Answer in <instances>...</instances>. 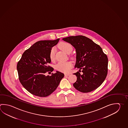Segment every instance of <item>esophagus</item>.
<instances>
[{"label": "esophagus", "mask_w": 128, "mask_h": 128, "mask_svg": "<svg viewBox=\"0 0 128 128\" xmlns=\"http://www.w3.org/2000/svg\"><path fill=\"white\" fill-rule=\"evenodd\" d=\"M69 74H65V76H69Z\"/></svg>", "instance_id": "obj_1"}]
</instances>
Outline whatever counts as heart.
<instances>
[{
    "mask_svg": "<svg viewBox=\"0 0 128 128\" xmlns=\"http://www.w3.org/2000/svg\"><path fill=\"white\" fill-rule=\"evenodd\" d=\"M59 47L63 51H64L66 53L69 54L72 51L73 48L72 45L70 44L62 42L59 44ZM55 49L54 48H52L50 52L49 57L50 59L52 61H53L55 60ZM73 64L72 62L70 61L64 62H59L56 66V70L60 71L66 73L70 71V69L72 67Z\"/></svg>",
    "mask_w": 128,
    "mask_h": 128,
    "instance_id": "b5f03b06",
    "label": "heart"
}]
</instances>
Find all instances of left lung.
<instances>
[{
    "label": "left lung",
    "instance_id": "1",
    "mask_svg": "<svg viewBox=\"0 0 128 128\" xmlns=\"http://www.w3.org/2000/svg\"><path fill=\"white\" fill-rule=\"evenodd\" d=\"M70 44L76 51L75 68L82 70L73 74L77 76L73 86L83 93L91 92L101 85L108 72V60L100 46L83 36H70L62 38Z\"/></svg>",
    "mask_w": 128,
    "mask_h": 128
}]
</instances>
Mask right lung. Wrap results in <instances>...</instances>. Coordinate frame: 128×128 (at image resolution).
Returning a JSON list of instances; mask_svg holds the SVG:
<instances>
[{
	"mask_svg": "<svg viewBox=\"0 0 128 128\" xmlns=\"http://www.w3.org/2000/svg\"><path fill=\"white\" fill-rule=\"evenodd\" d=\"M60 39L37 42L24 52L17 64L19 80L24 88L32 94L48 96L58 87L64 74L59 71L46 76L54 69L48 66L51 63L49 54Z\"/></svg>",
	"mask_w": 128,
	"mask_h": 128,
	"instance_id": "add662e5",
	"label": "right lung"
}]
</instances>
